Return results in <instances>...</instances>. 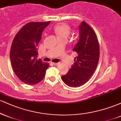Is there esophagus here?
Listing matches in <instances>:
<instances>
[{
  "label": "esophagus",
  "instance_id": "1",
  "mask_svg": "<svg viewBox=\"0 0 121 121\" xmlns=\"http://www.w3.org/2000/svg\"><path fill=\"white\" fill-rule=\"evenodd\" d=\"M53 64L54 65H58L59 64H60V62H53Z\"/></svg>",
  "mask_w": 121,
  "mask_h": 121
}]
</instances>
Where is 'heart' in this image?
I'll use <instances>...</instances> for the list:
<instances>
[{"label":"heart","instance_id":"b5f03b06","mask_svg":"<svg viewBox=\"0 0 121 121\" xmlns=\"http://www.w3.org/2000/svg\"><path fill=\"white\" fill-rule=\"evenodd\" d=\"M54 32L57 35L59 39L68 36L70 32V27L69 25L61 23L56 25L53 28Z\"/></svg>","mask_w":121,"mask_h":121}]
</instances>
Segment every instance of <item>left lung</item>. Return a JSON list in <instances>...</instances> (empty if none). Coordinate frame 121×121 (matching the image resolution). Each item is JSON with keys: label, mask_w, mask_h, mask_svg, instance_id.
I'll return each mask as SVG.
<instances>
[{"label": "left lung", "mask_w": 121, "mask_h": 121, "mask_svg": "<svg viewBox=\"0 0 121 121\" xmlns=\"http://www.w3.org/2000/svg\"><path fill=\"white\" fill-rule=\"evenodd\" d=\"M79 40L73 48L78 54L74 62L66 74L61 76L62 81L68 86L77 87L85 84L96 69L99 58V47L95 34L86 23L79 26Z\"/></svg>", "instance_id": "1"}]
</instances>
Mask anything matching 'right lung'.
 Segmentation results:
<instances>
[{
  "label": "right lung",
  "mask_w": 121,
  "mask_h": 121,
  "mask_svg": "<svg viewBox=\"0 0 121 121\" xmlns=\"http://www.w3.org/2000/svg\"><path fill=\"white\" fill-rule=\"evenodd\" d=\"M51 22H30L16 35L10 51L12 68L17 77L25 84L35 85L45 76L49 65L37 59V47L44 29Z\"/></svg>",
  "instance_id": "1"
}]
</instances>
